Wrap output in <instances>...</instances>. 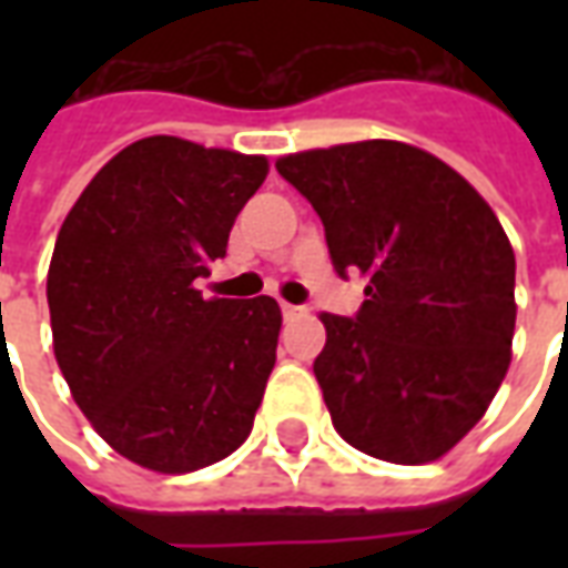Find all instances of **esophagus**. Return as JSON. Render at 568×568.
Wrapping results in <instances>:
<instances>
[{
  "mask_svg": "<svg viewBox=\"0 0 568 568\" xmlns=\"http://www.w3.org/2000/svg\"><path fill=\"white\" fill-rule=\"evenodd\" d=\"M304 313V307H295V304H285L283 301V316L285 320H295V316H301Z\"/></svg>",
  "mask_w": 568,
  "mask_h": 568,
  "instance_id": "34e87169",
  "label": "esophagus"
}]
</instances>
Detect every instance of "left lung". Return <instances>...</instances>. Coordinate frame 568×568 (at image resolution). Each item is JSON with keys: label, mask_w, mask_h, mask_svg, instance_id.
Masks as SVG:
<instances>
[{"label": "left lung", "mask_w": 568, "mask_h": 568, "mask_svg": "<svg viewBox=\"0 0 568 568\" xmlns=\"http://www.w3.org/2000/svg\"><path fill=\"white\" fill-rule=\"evenodd\" d=\"M276 170L325 227L334 271L368 276L358 313H322L313 362L346 444L435 463L487 414L511 365L514 248L453 166L407 142L285 154Z\"/></svg>", "instance_id": "left-lung-1"}]
</instances>
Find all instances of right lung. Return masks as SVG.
<instances>
[{
    "instance_id": "add662e5",
    "label": "right lung",
    "mask_w": 568,
    "mask_h": 568,
    "mask_svg": "<svg viewBox=\"0 0 568 568\" xmlns=\"http://www.w3.org/2000/svg\"><path fill=\"white\" fill-rule=\"evenodd\" d=\"M267 158L149 136L118 151L57 234L48 307L81 414L130 463L185 475L248 438L276 362L273 297H206Z\"/></svg>"
}]
</instances>
